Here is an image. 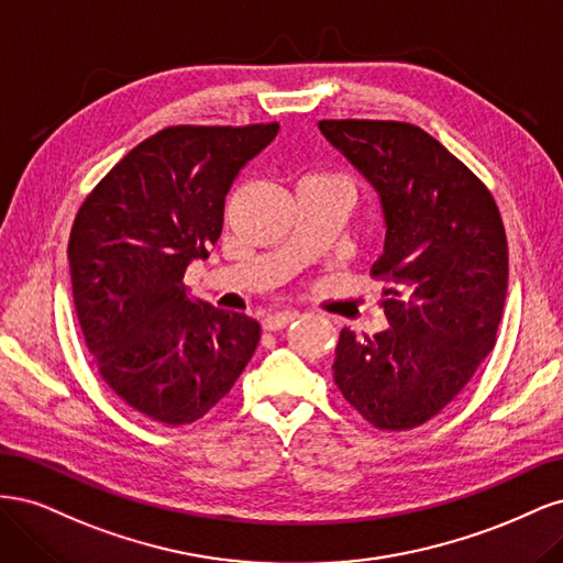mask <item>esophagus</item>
<instances>
[{"mask_svg":"<svg viewBox=\"0 0 563 563\" xmlns=\"http://www.w3.org/2000/svg\"><path fill=\"white\" fill-rule=\"evenodd\" d=\"M296 317H298V312H291V310L267 314V317L263 319V329H265V331H282V329H286L288 323H291Z\"/></svg>","mask_w":563,"mask_h":563,"instance_id":"34e87169","label":"esophagus"}]
</instances>
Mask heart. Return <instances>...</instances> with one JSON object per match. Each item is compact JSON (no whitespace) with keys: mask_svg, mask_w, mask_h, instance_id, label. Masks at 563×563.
I'll use <instances>...</instances> for the list:
<instances>
[{"mask_svg":"<svg viewBox=\"0 0 563 563\" xmlns=\"http://www.w3.org/2000/svg\"><path fill=\"white\" fill-rule=\"evenodd\" d=\"M321 178H329V180H333V183H338V185H343L345 190L350 192V183H347L345 178H340V176H321Z\"/></svg>","mask_w":563,"mask_h":563,"instance_id":"b5f03b06","label":"heart"}]
</instances>
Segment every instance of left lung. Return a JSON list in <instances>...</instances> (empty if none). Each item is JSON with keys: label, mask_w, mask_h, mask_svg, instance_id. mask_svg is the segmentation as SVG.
<instances>
[{"label": "left lung", "mask_w": 563, "mask_h": 563, "mask_svg": "<svg viewBox=\"0 0 563 563\" xmlns=\"http://www.w3.org/2000/svg\"><path fill=\"white\" fill-rule=\"evenodd\" d=\"M319 131L380 197L389 327L343 329L333 380L378 430L437 416L496 347L507 296V236L486 185L420 126L323 119Z\"/></svg>", "instance_id": "left-lung-1"}]
</instances>
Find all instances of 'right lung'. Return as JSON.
<instances>
[{
  "label": "right lung",
  "instance_id": "1",
  "mask_svg": "<svg viewBox=\"0 0 563 563\" xmlns=\"http://www.w3.org/2000/svg\"><path fill=\"white\" fill-rule=\"evenodd\" d=\"M279 124L168 126L135 145L81 203L67 244L79 327L100 378L133 411L187 424L223 399L261 323L183 284L223 232L230 187Z\"/></svg>",
  "mask_w": 563,
  "mask_h": 563
}]
</instances>
